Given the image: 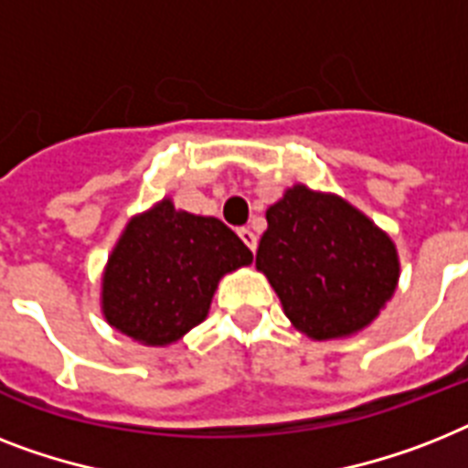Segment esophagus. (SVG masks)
I'll return each instance as SVG.
<instances>
[{"instance_id": "obj_1", "label": "esophagus", "mask_w": 468, "mask_h": 468, "mask_svg": "<svg viewBox=\"0 0 468 468\" xmlns=\"http://www.w3.org/2000/svg\"><path fill=\"white\" fill-rule=\"evenodd\" d=\"M238 235H240L242 238V242H245L247 247H250V250H257V235L252 233V230H250V228H240V230H238Z\"/></svg>"}]
</instances>
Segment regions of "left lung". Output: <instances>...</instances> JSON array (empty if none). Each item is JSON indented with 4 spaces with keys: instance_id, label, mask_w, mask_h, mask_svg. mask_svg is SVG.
Here are the masks:
<instances>
[{
    "instance_id": "1",
    "label": "left lung",
    "mask_w": 468,
    "mask_h": 468,
    "mask_svg": "<svg viewBox=\"0 0 468 468\" xmlns=\"http://www.w3.org/2000/svg\"><path fill=\"white\" fill-rule=\"evenodd\" d=\"M267 223L257 269L288 320L310 339L366 329L394 295L399 257L392 238L341 197L295 185L267 208Z\"/></svg>"
}]
</instances>
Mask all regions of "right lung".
Listing matches in <instances>:
<instances>
[{"instance_id": "add662e5", "label": "right lung", "mask_w": 468, "mask_h": 468, "mask_svg": "<svg viewBox=\"0 0 468 468\" xmlns=\"http://www.w3.org/2000/svg\"><path fill=\"white\" fill-rule=\"evenodd\" d=\"M250 261L226 223L163 199L120 235L102 273V314L139 344L168 346L207 320L218 281Z\"/></svg>"}]
</instances>
